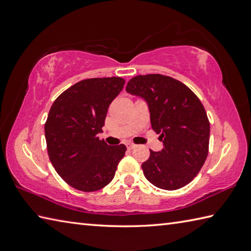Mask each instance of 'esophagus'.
Masks as SVG:
<instances>
[{"instance_id":"34e87169","label":"esophagus","mask_w":251,"mask_h":251,"mask_svg":"<svg viewBox=\"0 0 251 251\" xmlns=\"http://www.w3.org/2000/svg\"><path fill=\"white\" fill-rule=\"evenodd\" d=\"M127 148H128V150H133V148H135V145L131 143H127Z\"/></svg>"}]
</instances>
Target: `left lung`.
I'll return each instance as SVG.
<instances>
[{"mask_svg":"<svg viewBox=\"0 0 251 251\" xmlns=\"http://www.w3.org/2000/svg\"><path fill=\"white\" fill-rule=\"evenodd\" d=\"M126 92L145 100L151 128L163 142V150L151 151L142 165L146 179L165 190L189 184L205 163L209 146L210 125L201 100L185 84L160 74L135 76Z\"/></svg>","mask_w":251,"mask_h":251,"instance_id":"obj_1","label":"left lung"}]
</instances>
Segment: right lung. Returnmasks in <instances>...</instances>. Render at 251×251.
<instances>
[{"instance_id":"1","label":"right lung","mask_w":251,"mask_h":251,"mask_svg":"<svg viewBox=\"0 0 251 251\" xmlns=\"http://www.w3.org/2000/svg\"><path fill=\"white\" fill-rule=\"evenodd\" d=\"M125 79H84L59 95L45 123L50 160L67 184L80 192H96L108 185L124 157V144L109 146L100 141L110 103Z\"/></svg>"}]
</instances>
